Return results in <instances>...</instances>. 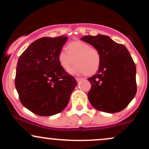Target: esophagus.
Listing matches in <instances>:
<instances>
[{
	"label": "esophagus",
	"mask_w": 149,
	"mask_h": 149,
	"mask_svg": "<svg viewBox=\"0 0 149 149\" xmlns=\"http://www.w3.org/2000/svg\"><path fill=\"white\" fill-rule=\"evenodd\" d=\"M76 81L78 82V83H79V82L81 81V80H83V79L82 78H76Z\"/></svg>",
	"instance_id": "obj_1"
}]
</instances>
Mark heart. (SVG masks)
<instances>
[{
  "instance_id": "obj_1",
  "label": "heart",
  "mask_w": 149,
  "mask_h": 149,
  "mask_svg": "<svg viewBox=\"0 0 149 149\" xmlns=\"http://www.w3.org/2000/svg\"><path fill=\"white\" fill-rule=\"evenodd\" d=\"M66 49L61 50L58 54V61L63 69L68 71L74 62L76 65L70 72L90 76L100 69L102 56L100 51L90 44L76 40L68 43Z\"/></svg>"
}]
</instances>
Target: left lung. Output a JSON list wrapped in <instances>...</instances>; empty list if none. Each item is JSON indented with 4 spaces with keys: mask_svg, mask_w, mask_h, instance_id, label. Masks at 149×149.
Wrapping results in <instances>:
<instances>
[{
    "mask_svg": "<svg viewBox=\"0 0 149 149\" xmlns=\"http://www.w3.org/2000/svg\"><path fill=\"white\" fill-rule=\"evenodd\" d=\"M81 40L97 48L102 56L100 69L88 78L90 104L100 111H121L136 93V66L129 51L107 36H85Z\"/></svg>",
    "mask_w": 149,
    "mask_h": 149,
    "instance_id": "1",
    "label": "left lung"
}]
</instances>
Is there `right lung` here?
<instances>
[{"label":"right lung","instance_id":"obj_1","mask_svg":"<svg viewBox=\"0 0 149 149\" xmlns=\"http://www.w3.org/2000/svg\"><path fill=\"white\" fill-rule=\"evenodd\" d=\"M68 37H42L20 55L15 84L22 105L36 115L59 113L69 103L77 85L75 78L61 68L58 54Z\"/></svg>","mask_w":149,"mask_h":149}]
</instances>
